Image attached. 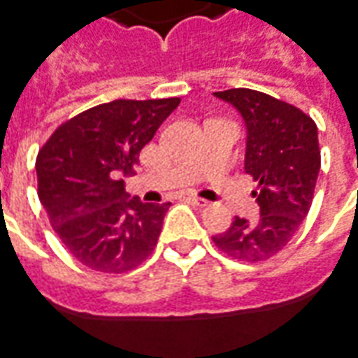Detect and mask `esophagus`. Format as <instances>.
I'll list each match as a JSON object with an SVG mask.
<instances>
[{
	"instance_id": "esophagus-1",
	"label": "esophagus",
	"mask_w": 358,
	"mask_h": 358,
	"mask_svg": "<svg viewBox=\"0 0 358 358\" xmlns=\"http://www.w3.org/2000/svg\"><path fill=\"white\" fill-rule=\"evenodd\" d=\"M184 199H186V201H189V203L197 205V207H205V205H207V201H205V199H201V197H197V196H186Z\"/></svg>"
}]
</instances>
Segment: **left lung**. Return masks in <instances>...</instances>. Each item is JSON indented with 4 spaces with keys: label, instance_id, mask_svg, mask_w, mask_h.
<instances>
[{
    "label": "left lung",
    "instance_id": "1",
    "mask_svg": "<svg viewBox=\"0 0 358 358\" xmlns=\"http://www.w3.org/2000/svg\"><path fill=\"white\" fill-rule=\"evenodd\" d=\"M242 114L248 129L244 171L257 184L252 192L259 219L234 217L231 229L213 236L232 259L266 262L289 244L306 219L320 172L318 127L289 102L252 89L215 92Z\"/></svg>",
    "mask_w": 358,
    "mask_h": 358
}]
</instances>
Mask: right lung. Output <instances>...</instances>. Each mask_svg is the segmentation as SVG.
I'll list each match as a JSON object with an SVG mask.
<instances>
[{
	"instance_id": "obj_1",
	"label": "right lung",
	"mask_w": 358,
	"mask_h": 358,
	"mask_svg": "<svg viewBox=\"0 0 358 358\" xmlns=\"http://www.w3.org/2000/svg\"><path fill=\"white\" fill-rule=\"evenodd\" d=\"M180 99L99 104L54 129L36 157L38 197L71 256L101 273H127L153 254L171 203L124 189L139 153Z\"/></svg>"
}]
</instances>
